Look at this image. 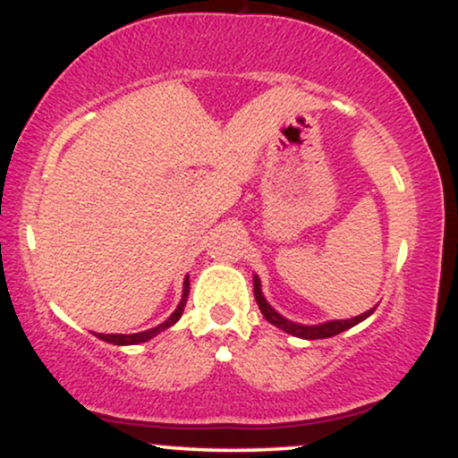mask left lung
<instances>
[{
	"label": "left lung",
	"instance_id": "obj_1",
	"mask_svg": "<svg viewBox=\"0 0 458 458\" xmlns=\"http://www.w3.org/2000/svg\"><path fill=\"white\" fill-rule=\"evenodd\" d=\"M254 297H256V303H259L262 317L269 320L271 325H276V327L286 331V334L297 335V338H306V340L331 338V335H335V334H343V331L355 327L357 323H361V320L368 318L372 312H375V308H372V310H368V312L360 314V317L346 318V320H327V323H320V325H299V323H293V320L284 318L282 314H277L276 310L267 303V299L262 297L259 276H254Z\"/></svg>",
	"mask_w": 458,
	"mask_h": 458
}]
</instances>
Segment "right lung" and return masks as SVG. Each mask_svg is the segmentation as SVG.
I'll list each match as a JSON object with an SVG mask.
<instances>
[{
	"instance_id": "right-lung-1",
	"label": "right lung",
	"mask_w": 458,
	"mask_h": 458,
	"mask_svg": "<svg viewBox=\"0 0 458 458\" xmlns=\"http://www.w3.org/2000/svg\"><path fill=\"white\" fill-rule=\"evenodd\" d=\"M187 295H189V277H185V286H182V299H181V303H178V308L174 310V312L170 314V318L163 320L161 325H157V327H152V329L140 331V334H97V335H98V338H101V340H105V343L118 344V346L146 343V340L155 338L157 334H161L163 329L172 327V325H174L176 320L182 317V310H185V303H187Z\"/></svg>"
}]
</instances>
